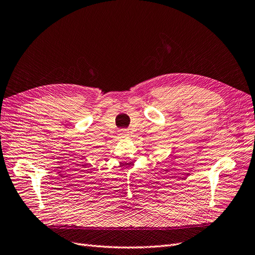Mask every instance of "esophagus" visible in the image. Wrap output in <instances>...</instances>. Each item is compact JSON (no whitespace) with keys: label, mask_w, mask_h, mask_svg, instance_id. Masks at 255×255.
Returning a JSON list of instances; mask_svg holds the SVG:
<instances>
[{"label":"esophagus","mask_w":255,"mask_h":255,"mask_svg":"<svg viewBox=\"0 0 255 255\" xmlns=\"http://www.w3.org/2000/svg\"><path fill=\"white\" fill-rule=\"evenodd\" d=\"M128 132H129V131H128V130H127V129H121V130H120V131H119V134H120V135H123V136H124V135H127V134H128Z\"/></svg>","instance_id":"esophagus-1"}]
</instances>
